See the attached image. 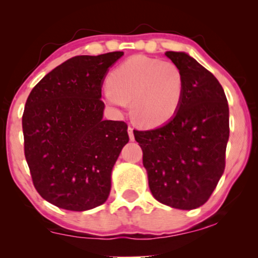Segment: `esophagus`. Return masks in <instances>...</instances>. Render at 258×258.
<instances>
[{
    "mask_svg": "<svg viewBox=\"0 0 258 258\" xmlns=\"http://www.w3.org/2000/svg\"><path fill=\"white\" fill-rule=\"evenodd\" d=\"M128 134H129V139L130 140H132V141L135 140V136H134V128L132 125L128 126Z\"/></svg>",
    "mask_w": 258,
    "mask_h": 258,
    "instance_id": "1",
    "label": "esophagus"
}]
</instances>
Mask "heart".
<instances>
[{
	"label": "heart",
	"mask_w": 258,
	"mask_h": 258,
	"mask_svg": "<svg viewBox=\"0 0 258 258\" xmlns=\"http://www.w3.org/2000/svg\"><path fill=\"white\" fill-rule=\"evenodd\" d=\"M105 103L121 112L132 101L133 115L144 126H157L176 114L184 91L182 70L171 61L133 56L108 76Z\"/></svg>",
	"instance_id": "heart-1"
}]
</instances>
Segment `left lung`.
I'll return each mask as SVG.
<instances>
[{"label": "left lung", "mask_w": 258, "mask_h": 258, "mask_svg": "<svg viewBox=\"0 0 258 258\" xmlns=\"http://www.w3.org/2000/svg\"><path fill=\"white\" fill-rule=\"evenodd\" d=\"M184 77L181 104L170 121L135 130L153 196L165 206L196 209L209 200L225 168L229 107L216 77L185 52L167 51Z\"/></svg>", "instance_id": "obj_1"}]
</instances>
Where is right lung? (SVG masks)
<instances>
[{"instance_id":"add662e5","label":"right lung","mask_w":258,"mask_h":258,"mask_svg":"<svg viewBox=\"0 0 258 258\" xmlns=\"http://www.w3.org/2000/svg\"><path fill=\"white\" fill-rule=\"evenodd\" d=\"M123 55L112 51L67 59L33 88L22 116L24 156L35 189L72 211L107 201L111 170L128 143V125L103 119L102 84Z\"/></svg>"}]
</instances>
